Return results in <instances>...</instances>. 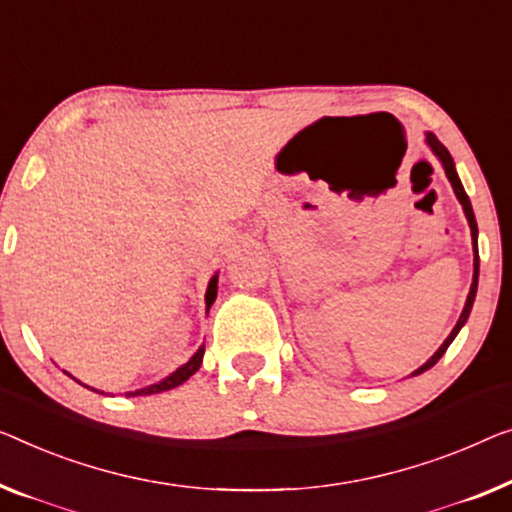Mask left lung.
<instances>
[{
  "instance_id": "8db88e82",
  "label": "left lung",
  "mask_w": 512,
  "mask_h": 512,
  "mask_svg": "<svg viewBox=\"0 0 512 512\" xmlns=\"http://www.w3.org/2000/svg\"><path fill=\"white\" fill-rule=\"evenodd\" d=\"M425 142H427V147L432 149V154L439 158V163L444 165V172H446V177H448V181H451V186H453V190H455L457 200H460L462 209H464V216H467V220H469V227H471V241H474V280H471V289H469L467 303H464V310H462L460 319H457L455 329H453V331H451V335H448V338L444 340V345H441V347L437 349V352H434L430 358H427V361L421 365V368H418V370L414 372V375H421V372L430 370L432 365L437 363L439 358L446 354V349L451 347V342L455 340V335L460 333V329H462V326H464V322H467V319H469L471 305H474V299H476V289H478V269H480V257H478V225H476V216H474V209H471V202H469L467 193H464V188H462V181H460V177H457V172H455L453 156L448 154V149H446L444 144H441V142L437 140V137H434L432 133H425Z\"/></svg>"
}]
</instances>
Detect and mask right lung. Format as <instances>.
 I'll return each mask as SVG.
<instances>
[{
    "mask_svg": "<svg viewBox=\"0 0 512 512\" xmlns=\"http://www.w3.org/2000/svg\"><path fill=\"white\" fill-rule=\"evenodd\" d=\"M216 294H218V273L209 280V287H207V296H204V301H207V310L211 308V303L216 301ZM202 356H204V347L197 349V352L190 356L188 363H183L181 368H177L172 372L170 377H165L163 381H158V384H151L147 388H140V391H131L126 393V398H135V395H154V393H163V391H170V388H177L179 384H183L188 377H193L197 370H200L202 365ZM89 388V386H87ZM94 391V388H91Z\"/></svg>",
    "mask_w": 512,
    "mask_h": 512,
    "instance_id": "1",
    "label": "right lung"
}]
</instances>
